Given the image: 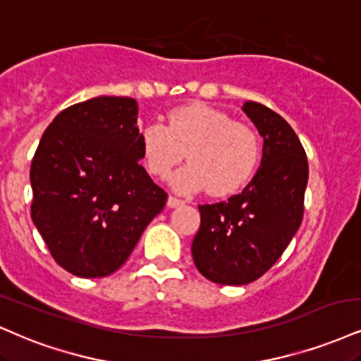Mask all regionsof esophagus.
Instances as JSON below:
<instances>
[{
    "label": "esophagus",
    "instance_id": "obj_1",
    "mask_svg": "<svg viewBox=\"0 0 361 361\" xmlns=\"http://www.w3.org/2000/svg\"><path fill=\"white\" fill-rule=\"evenodd\" d=\"M183 200H180V198H176V197H168V207L169 208H176V207H180V205H183Z\"/></svg>",
    "mask_w": 361,
    "mask_h": 361
}]
</instances>
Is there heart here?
<instances>
[{
    "label": "heart",
    "instance_id": "1",
    "mask_svg": "<svg viewBox=\"0 0 361 361\" xmlns=\"http://www.w3.org/2000/svg\"><path fill=\"white\" fill-rule=\"evenodd\" d=\"M147 171L166 178L183 159L188 164L169 178L181 195L208 188L214 197H227L249 183L259 166L260 139L244 123L207 104H186L168 114V126L147 124L139 136Z\"/></svg>",
    "mask_w": 361,
    "mask_h": 361
}]
</instances>
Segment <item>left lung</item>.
<instances>
[{"label": "left lung", "mask_w": 361, "mask_h": 361, "mask_svg": "<svg viewBox=\"0 0 361 361\" xmlns=\"http://www.w3.org/2000/svg\"><path fill=\"white\" fill-rule=\"evenodd\" d=\"M242 111L264 137L260 168L242 193L200 205L193 262L208 281L242 286L276 264L302 222L307 158L301 141L277 112L259 102Z\"/></svg>", "instance_id": "obj_1"}]
</instances>
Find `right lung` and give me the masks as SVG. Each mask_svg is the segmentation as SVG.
Wrapping results in <instances>:
<instances>
[{
  "label": "right lung",
  "mask_w": 361,
  "mask_h": 361,
  "mask_svg": "<svg viewBox=\"0 0 361 361\" xmlns=\"http://www.w3.org/2000/svg\"><path fill=\"white\" fill-rule=\"evenodd\" d=\"M137 102L101 95L45 129L30 168L32 220L59 266L106 277L128 260L168 195L141 166Z\"/></svg>",
  "instance_id": "1"
}]
</instances>
